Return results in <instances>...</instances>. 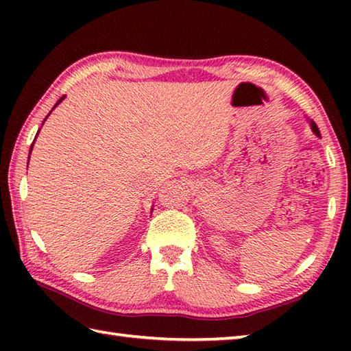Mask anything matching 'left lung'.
I'll list each match as a JSON object with an SVG mask.
<instances>
[{
    "label": "left lung",
    "mask_w": 351,
    "mask_h": 351,
    "mask_svg": "<svg viewBox=\"0 0 351 351\" xmlns=\"http://www.w3.org/2000/svg\"><path fill=\"white\" fill-rule=\"evenodd\" d=\"M311 128H312V131H314V134H315V136H318V137H322V136H319V131H318V128H317V125H315L314 122H311Z\"/></svg>",
    "instance_id": "left-lung-1"
}]
</instances>
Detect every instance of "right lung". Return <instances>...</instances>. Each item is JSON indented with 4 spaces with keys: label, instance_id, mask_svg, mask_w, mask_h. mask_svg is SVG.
<instances>
[{
    "label": "right lung",
    "instance_id": "obj_1",
    "mask_svg": "<svg viewBox=\"0 0 351 351\" xmlns=\"http://www.w3.org/2000/svg\"><path fill=\"white\" fill-rule=\"evenodd\" d=\"M63 98H64V96H62V98L57 101V104H56V106H54V108H56V107L58 106V104H60V102L63 101ZM48 116H49V114H48ZM48 116H47V117H48ZM47 117H45V121H47ZM37 132H39V131H37ZM36 137H37V134H36ZM34 140H36V138H34ZM33 145H34V141H33V143H32V147H29V154H32V149H33Z\"/></svg>",
    "mask_w": 351,
    "mask_h": 351
}]
</instances>
